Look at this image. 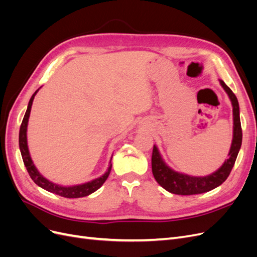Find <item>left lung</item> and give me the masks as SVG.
Segmentation results:
<instances>
[{"instance_id": "1", "label": "left lung", "mask_w": 257, "mask_h": 257, "mask_svg": "<svg viewBox=\"0 0 257 257\" xmlns=\"http://www.w3.org/2000/svg\"><path fill=\"white\" fill-rule=\"evenodd\" d=\"M221 84L224 90L227 92L231 100L232 113H234V137H232V143L228 154L229 158L227 161H225L223 166L212 175L207 177H191L188 175L178 174L168 168L165 165V163L163 162L157 147L154 146L151 159L153 176L158 183L170 193L178 194V195H194V194H201L211 191L226 180L232 167L235 165L241 143H242V130H241L240 123L239 104L234 92L222 80Z\"/></svg>"}]
</instances>
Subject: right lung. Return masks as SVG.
Instances as JSON below:
<instances>
[{
    "mask_svg": "<svg viewBox=\"0 0 257 257\" xmlns=\"http://www.w3.org/2000/svg\"><path fill=\"white\" fill-rule=\"evenodd\" d=\"M36 92L31 97L29 105H28V109L26 111L25 116H23L22 123L20 125V131H19V148L21 151V157L23 160V163H25V166L28 170V173L31 177V179L38 185L43 188L44 190L51 192L53 194H57V195H60L62 197H66V198H79V197H84L90 195L91 193L95 192L97 189H99L100 186L103 185V183L106 181V179L108 178L110 174L111 170V165L108 167L107 172L95 180H93L91 182L80 184V185H75V186H69V188H65V186H59L57 184H54L50 181H48L47 179H45L40 173L37 172V169L35 168L32 160H31L30 153L28 150V145H27V126H28V121H29V116H30V111H31V107H32V103L34 96L36 94Z\"/></svg>",
    "mask_w": 257,
    "mask_h": 257,
    "instance_id": "obj_1",
    "label": "right lung"
}]
</instances>
